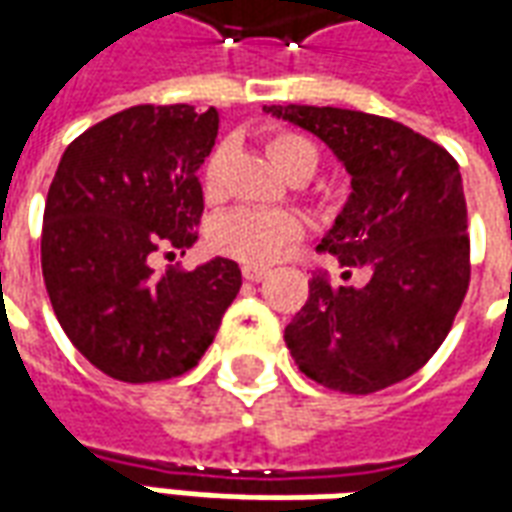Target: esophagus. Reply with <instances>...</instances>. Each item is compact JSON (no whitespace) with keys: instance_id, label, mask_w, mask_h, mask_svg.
<instances>
[{"instance_id":"obj_1","label":"esophagus","mask_w":512,"mask_h":512,"mask_svg":"<svg viewBox=\"0 0 512 512\" xmlns=\"http://www.w3.org/2000/svg\"><path fill=\"white\" fill-rule=\"evenodd\" d=\"M241 271H244V279H249V282H263L268 277V268L260 266H244Z\"/></svg>"}]
</instances>
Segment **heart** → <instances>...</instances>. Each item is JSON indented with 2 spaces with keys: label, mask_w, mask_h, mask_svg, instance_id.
<instances>
[{
  "label": "heart",
  "mask_w": 512,
  "mask_h": 512,
  "mask_svg": "<svg viewBox=\"0 0 512 512\" xmlns=\"http://www.w3.org/2000/svg\"><path fill=\"white\" fill-rule=\"evenodd\" d=\"M268 156L290 180L310 178L318 169V147L307 136L279 131L268 136ZM224 172H227V145H216L202 167V191L211 202L222 200ZM304 235V222L296 213L263 211V208H235L222 213L211 224V244L235 260L252 266H266L277 260L290 244Z\"/></svg>",
  "instance_id": "b5f03b06"
}]
</instances>
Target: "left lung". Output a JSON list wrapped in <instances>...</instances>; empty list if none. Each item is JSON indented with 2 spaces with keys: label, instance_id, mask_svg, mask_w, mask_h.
Wrapping results in <instances>:
<instances>
[{
  "label": "left lung",
  "instance_id": "8db88e82",
  "mask_svg": "<svg viewBox=\"0 0 512 512\" xmlns=\"http://www.w3.org/2000/svg\"><path fill=\"white\" fill-rule=\"evenodd\" d=\"M332 147L351 197L318 252L345 282L315 271L307 304L285 329L315 384L370 395L403 381L439 351L469 288V233L458 161L389 117L337 106H263ZM365 267L362 289L348 286Z\"/></svg>",
  "mask_w": 512,
  "mask_h": 512
}]
</instances>
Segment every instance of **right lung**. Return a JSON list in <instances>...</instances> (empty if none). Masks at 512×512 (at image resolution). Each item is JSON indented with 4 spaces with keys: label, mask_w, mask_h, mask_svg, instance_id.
Returning a JSON list of instances; mask_svg holds the SVG:
<instances>
[{
    "label": "right lung",
    "mask_w": 512,
    "mask_h": 512,
    "mask_svg": "<svg viewBox=\"0 0 512 512\" xmlns=\"http://www.w3.org/2000/svg\"><path fill=\"white\" fill-rule=\"evenodd\" d=\"M219 112L131 106L76 136L51 180L40 263L51 307L79 354L126 384L183 376L241 288L235 260L156 274L150 257L197 241Z\"/></svg>",
    "instance_id": "right-lung-1"
}]
</instances>
